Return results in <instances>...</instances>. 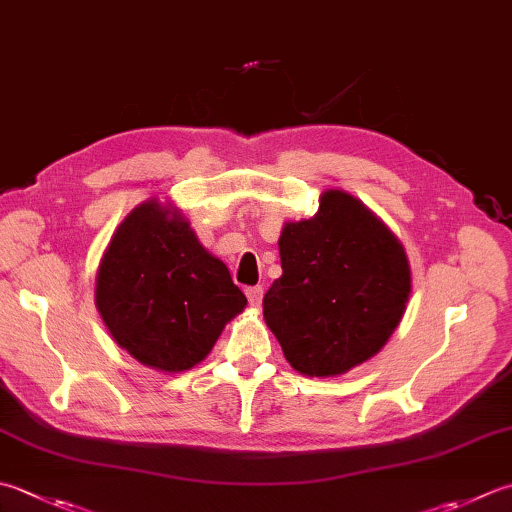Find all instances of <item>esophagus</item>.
<instances>
[{"label": "esophagus", "instance_id": "1", "mask_svg": "<svg viewBox=\"0 0 512 512\" xmlns=\"http://www.w3.org/2000/svg\"><path fill=\"white\" fill-rule=\"evenodd\" d=\"M246 297H248V304L257 308L262 306V299H264V288L262 286H250L246 288Z\"/></svg>", "mask_w": 512, "mask_h": 512}]
</instances>
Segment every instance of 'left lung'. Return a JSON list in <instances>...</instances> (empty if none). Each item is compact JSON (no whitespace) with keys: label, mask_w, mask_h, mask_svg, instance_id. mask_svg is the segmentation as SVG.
Instances as JSON below:
<instances>
[{"label":"left lung","mask_w":512,"mask_h":512,"mask_svg":"<svg viewBox=\"0 0 512 512\" xmlns=\"http://www.w3.org/2000/svg\"><path fill=\"white\" fill-rule=\"evenodd\" d=\"M279 257L264 319L297 373L344 375L386 346L408 304L410 264L366 204L324 190L313 217L284 224Z\"/></svg>","instance_id":"left-lung-1"}]
</instances>
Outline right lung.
I'll return each mask as SVG.
<instances>
[{"mask_svg":"<svg viewBox=\"0 0 512 512\" xmlns=\"http://www.w3.org/2000/svg\"><path fill=\"white\" fill-rule=\"evenodd\" d=\"M95 304L119 348L159 373L204 362L224 326L246 308L222 259L199 244L175 206H135L110 237Z\"/></svg>","mask_w":512,"mask_h":512,"instance_id":"add662e5","label":"right lung"}]
</instances>
